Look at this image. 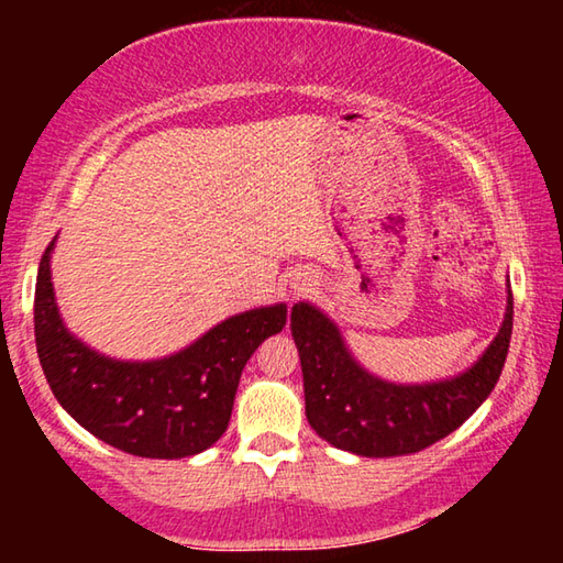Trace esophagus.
Returning a JSON list of instances; mask_svg holds the SVG:
<instances>
[{"instance_id":"obj_1","label":"esophagus","mask_w":563,"mask_h":563,"mask_svg":"<svg viewBox=\"0 0 563 563\" xmlns=\"http://www.w3.org/2000/svg\"><path fill=\"white\" fill-rule=\"evenodd\" d=\"M298 290H302V288H298Z\"/></svg>"}]
</instances>
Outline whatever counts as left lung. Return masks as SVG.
<instances>
[{"mask_svg": "<svg viewBox=\"0 0 563 563\" xmlns=\"http://www.w3.org/2000/svg\"><path fill=\"white\" fill-rule=\"evenodd\" d=\"M514 298L482 357L464 373L434 383H389L352 355L345 338L312 302H295L292 340L300 352L305 415L312 430L338 450L360 456H402L444 440L492 395L509 352Z\"/></svg>", "mask_w": 563, "mask_h": 563, "instance_id": "8db88e82", "label": "left lung"}]
</instances>
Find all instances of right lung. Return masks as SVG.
<instances>
[{
  "label": "right lung",
  "instance_id": "1",
  "mask_svg": "<svg viewBox=\"0 0 563 563\" xmlns=\"http://www.w3.org/2000/svg\"><path fill=\"white\" fill-rule=\"evenodd\" d=\"M54 245L56 235L36 273L34 338L59 405L101 442L146 460H180L213 446L231 419L245 362L285 328L288 305L238 312L174 355L117 360L64 325L52 283Z\"/></svg>",
  "mask_w": 563,
  "mask_h": 563
}]
</instances>
